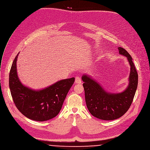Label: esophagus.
I'll use <instances>...</instances> for the list:
<instances>
[{"mask_svg":"<svg viewBox=\"0 0 150 150\" xmlns=\"http://www.w3.org/2000/svg\"><path fill=\"white\" fill-rule=\"evenodd\" d=\"M75 83H78V84H80L81 83V80L80 79V77L77 76L75 79Z\"/></svg>","mask_w":150,"mask_h":150,"instance_id":"esophagus-1","label":"esophagus"}]
</instances>
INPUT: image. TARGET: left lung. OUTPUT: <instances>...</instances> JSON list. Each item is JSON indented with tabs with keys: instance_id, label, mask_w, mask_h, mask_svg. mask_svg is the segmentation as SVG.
I'll list each match as a JSON object with an SVG mask.
<instances>
[{
	"instance_id": "1",
	"label": "left lung",
	"mask_w": 150,
	"mask_h": 150,
	"mask_svg": "<svg viewBox=\"0 0 150 150\" xmlns=\"http://www.w3.org/2000/svg\"><path fill=\"white\" fill-rule=\"evenodd\" d=\"M117 49L119 54L127 57L130 66L128 84L124 91L108 92L90 75L83 74L81 77L87 108L93 116L102 120H114L123 116L131 106L137 88L138 76L132 58L123 48Z\"/></svg>"
}]
</instances>
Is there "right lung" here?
Here are the masks:
<instances>
[{
	"label": "right lung",
	"mask_w": 150,
	"mask_h": 150,
	"mask_svg": "<svg viewBox=\"0 0 150 150\" xmlns=\"http://www.w3.org/2000/svg\"><path fill=\"white\" fill-rule=\"evenodd\" d=\"M19 54L9 73V88L15 106L24 116L34 121L42 122L54 118L60 111L75 78L58 80L41 89L30 88L21 81L18 75Z\"/></svg>",
	"instance_id": "1"
}]
</instances>
